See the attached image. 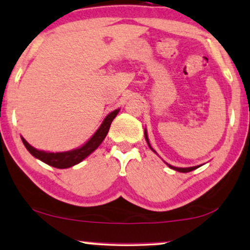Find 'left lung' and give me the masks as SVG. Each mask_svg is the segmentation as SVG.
<instances>
[{"mask_svg": "<svg viewBox=\"0 0 250 250\" xmlns=\"http://www.w3.org/2000/svg\"><path fill=\"white\" fill-rule=\"evenodd\" d=\"M145 139H146V142H147V144L149 145V143H148V138H147V133H146V131H145ZM149 148H151L152 151H154V149L152 148L151 146H149ZM168 167H171L172 169H175V171H178V172H181V173H187V172L193 171V169L198 168L199 166H194V167H186V168H181V167H174V166H171V165H168Z\"/></svg>", "mask_w": 250, "mask_h": 250, "instance_id": "8db88e82", "label": "left lung"}]
</instances>
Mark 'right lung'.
Instances as JSON below:
<instances>
[{
    "instance_id": "add662e5",
    "label": "right lung",
    "mask_w": 250,
    "mask_h": 250,
    "mask_svg": "<svg viewBox=\"0 0 250 250\" xmlns=\"http://www.w3.org/2000/svg\"><path fill=\"white\" fill-rule=\"evenodd\" d=\"M118 112L119 110H114L113 112L107 114L106 118L104 119V122H103V124L101 125V127L97 130V132L93 134L89 142L82 146V147L73 149V151L61 152V153H50V152L38 151V149L34 148L32 146L29 145V144L26 143V140L23 139V138L22 142L24 144L26 149H28L35 158L43 161V163L48 164V165L52 167H56V168H69V167L77 165V164L81 163L82 160H84L87 155H90L99 145H101L103 140L106 137L108 130H110L111 123H112V120L114 118H116Z\"/></svg>"
}]
</instances>
